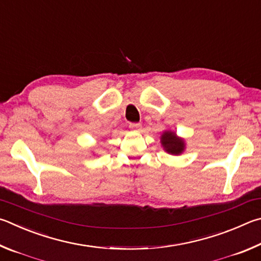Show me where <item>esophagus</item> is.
<instances>
[{
    "label": "esophagus",
    "instance_id": "34e87169",
    "mask_svg": "<svg viewBox=\"0 0 261 261\" xmlns=\"http://www.w3.org/2000/svg\"><path fill=\"white\" fill-rule=\"evenodd\" d=\"M141 123L140 122H129V128H132V129L134 130H139L141 128Z\"/></svg>",
    "mask_w": 261,
    "mask_h": 261
}]
</instances>
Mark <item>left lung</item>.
I'll return each mask as SVG.
<instances>
[{
  "label": "left lung",
  "mask_w": 261,
  "mask_h": 261,
  "mask_svg": "<svg viewBox=\"0 0 261 261\" xmlns=\"http://www.w3.org/2000/svg\"><path fill=\"white\" fill-rule=\"evenodd\" d=\"M162 144L163 147L166 149L167 152L172 154H179L185 149V143L184 140L175 138L174 133H171V132H165L162 136Z\"/></svg>",
  "instance_id": "obj_1"
}]
</instances>
